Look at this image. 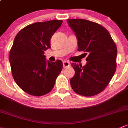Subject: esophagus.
<instances>
[{"mask_svg": "<svg viewBox=\"0 0 128 128\" xmlns=\"http://www.w3.org/2000/svg\"><path fill=\"white\" fill-rule=\"evenodd\" d=\"M70 64L69 62H67V61H64L63 62V66H64V68H68V67L70 66Z\"/></svg>", "mask_w": 128, "mask_h": 128, "instance_id": "obj_1", "label": "esophagus"}]
</instances>
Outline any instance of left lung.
Masks as SVG:
<instances>
[{
	"instance_id": "1",
	"label": "left lung",
	"mask_w": 128,
	"mask_h": 128,
	"mask_svg": "<svg viewBox=\"0 0 128 128\" xmlns=\"http://www.w3.org/2000/svg\"><path fill=\"white\" fill-rule=\"evenodd\" d=\"M67 22L78 40V50L88 54L85 66L72 64L75 74L71 86L81 96H96L106 88L115 73L116 46L108 31L98 23L84 19Z\"/></svg>"
}]
</instances>
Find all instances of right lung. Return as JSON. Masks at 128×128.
Returning <instances> with one entry per match:
<instances>
[{
	"label": "right lung",
	"mask_w": 128,
	"mask_h": 128,
	"mask_svg": "<svg viewBox=\"0 0 128 128\" xmlns=\"http://www.w3.org/2000/svg\"><path fill=\"white\" fill-rule=\"evenodd\" d=\"M62 22L53 20L29 24L15 36L9 54L12 74L17 85L28 94L42 96L50 92L62 70L61 60L46 61L44 55Z\"/></svg>",
	"instance_id": "1"
}]
</instances>
